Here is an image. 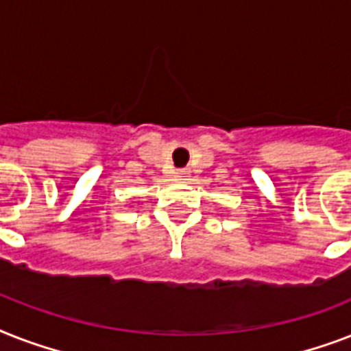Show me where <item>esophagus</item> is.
Here are the masks:
<instances>
[{"label": "esophagus", "instance_id": "34e87169", "mask_svg": "<svg viewBox=\"0 0 351 351\" xmlns=\"http://www.w3.org/2000/svg\"><path fill=\"white\" fill-rule=\"evenodd\" d=\"M176 176H178V178H184V176H187V171L186 169L176 171Z\"/></svg>", "mask_w": 351, "mask_h": 351}]
</instances>
